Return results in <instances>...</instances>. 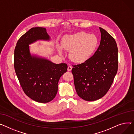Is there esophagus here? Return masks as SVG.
<instances>
[{
	"label": "esophagus",
	"mask_w": 134,
	"mask_h": 134,
	"mask_svg": "<svg viewBox=\"0 0 134 134\" xmlns=\"http://www.w3.org/2000/svg\"><path fill=\"white\" fill-rule=\"evenodd\" d=\"M72 66H70V65H69V66H68V71H70L71 70H72Z\"/></svg>",
	"instance_id": "1"
}]
</instances>
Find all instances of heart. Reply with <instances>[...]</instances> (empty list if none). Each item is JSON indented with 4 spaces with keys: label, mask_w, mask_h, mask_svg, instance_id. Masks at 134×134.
Returning a JSON list of instances; mask_svg holds the SVG:
<instances>
[{
    "label": "heart",
    "mask_w": 134,
    "mask_h": 134,
    "mask_svg": "<svg viewBox=\"0 0 134 134\" xmlns=\"http://www.w3.org/2000/svg\"><path fill=\"white\" fill-rule=\"evenodd\" d=\"M97 45L98 39L95 35L81 32L66 36L62 41V46L64 50H70L69 57L72 61L82 63L92 56ZM59 51L62 53L60 48Z\"/></svg>",
    "instance_id": "1"
}]
</instances>
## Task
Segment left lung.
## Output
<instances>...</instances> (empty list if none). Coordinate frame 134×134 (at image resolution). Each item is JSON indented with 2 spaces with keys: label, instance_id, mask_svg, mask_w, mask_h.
Instances as JSON below:
<instances>
[{
  "label": "left lung",
  "instance_id": "left-lung-1",
  "mask_svg": "<svg viewBox=\"0 0 134 134\" xmlns=\"http://www.w3.org/2000/svg\"><path fill=\"white\" fill-rule=\"evenodd\" d=\"M100 44L93 56L81 64L74 65L71 72L78 95L93 101L107 93L118 70V48L115 39L99 27Z\"/></svg>",
  "mask_w": 134,
  "mask_h": 134
}]
</instances>
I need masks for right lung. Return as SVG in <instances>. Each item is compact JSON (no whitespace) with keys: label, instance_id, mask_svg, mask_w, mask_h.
Returning a JSON list of instances; mask_svg holds the SVG:
<instances>
[{"label":"right lung","instance_id":"obj_1","mask_svg":"<svg viewBox=\"0 0 134 134\" xmlns=\"http://www.w3.org/2000/svg\"><path fill=\"white\" fill-rule=\"evenodd\" d=\"M49 39L46 28H31L19 39L14 49V70L22 89L29 97L39 103H48L55 97L59 78L68 69L65 63L56 64L31 56L29 44Z\"/></svg>","mask_w":134,"mask_h":134}]
</instances>
